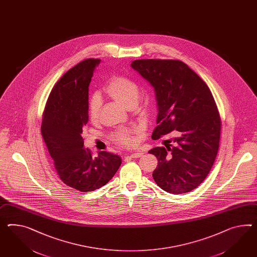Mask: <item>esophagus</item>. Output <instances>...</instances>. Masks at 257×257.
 I'll use <instances>...</instances> for the list:
<instances>
[{
    "mask_svg": "<svg viewBox=\"0 0 257 257\" xmlns=\"http://www.w3.org/2000/svg\"><path fill=\"white\" fill-rule=\"evenodd\" d=\"M144 154L142 153V152H135V153H133V154H132V155H130L128 157H126V158H141L142 156H143Z\"/></svg>",
    "mask_w": 257,
    "mask_h": 257,
    "instance_id": "34e87169",
    "label": "esophagus"
}]
</instances>
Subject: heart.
Here are the masks:
<instances>
[{"label":"heart","instance_id":"b5f03b06","mask_svg":"<svg viewBox=\"0 0 257 257\" xmlns=\"http://www.w3.org/2000/svg\"><path fill=\"white\" fill-rule=\"evenodd\" d=\"M103 90L110 98H112L120 105L125 107L126 109H128L132 106L136 105L138 102L140 95L138 85L133 80L125 76H113L106 84ZM100 108V99L97 96H94L92 99H90L88 106L89 118L93 122L99 119ZM138 132L139 128L137 127H134L132 130H121L116 132L113 135V137L119 144L131 146L135 145V134H137Z\"/></svg>","mask_w":257,"mask_h":257}]
</instances>
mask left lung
I'll return each mask as SVG.
<instances>
[{
  "label": "left lung",
  "mask_w": 257,
  "mask_h": 257,
  "mask_svg": "<svg viewBox=\"0 0 257 257\" xmlns=\"http://www.w3.org/2000/svg\"><path fill=\"white\" fill-rule=\"evenodd\" d=\"M131 66L155 90L158 125L152 139L172 131L179 135L174 146L148 152L158 160L153 178L168 193L190 192L204 181L217 156L221 119L211 90L181 60L137 59Z\"/></svg>",
  "instance_id": "8db88e82"
}]
</instances>
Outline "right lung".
Masks as SVG:
<instances>
[{"instance_id":"obj_1","label":"right lung","mask_w":257,"mask_h":257,"mask_svg":"<svg viewBox=\"0 0 257 257\" xmlns=\"http://www.w3.org/2000/svg\"><path fill=\"white\" fill-rule=\"evenodd\" d=\"M100 59H88L70 69L55 85L46 102L42 136L61 181L82 192L107 184L121 158L100 151L97 158L84 147L82 132L88 122V86Z\"/></svg>"}]
</instances>
